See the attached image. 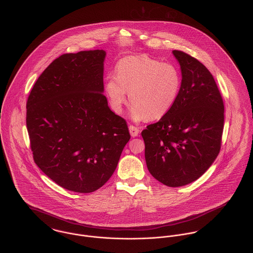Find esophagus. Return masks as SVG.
Wrapping results in <instances>:
<instances>
[{
  "label": "esophagus",
  "mask_w": 253,
  "mask_h": 253,
  "mask_svg": "<svg viewBox=\"0 0 253 253\" xmlns=\"http://www.w3.org/2000/svg\"><path fill=\"white\" fill-rule=\"evenodd\" d=\"M129 132L132 137H136L139 134V128L134 126H129Z\"/></svg>",
  "instance_id": "34e87169"
}]
</instances>
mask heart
Masks as SVG:
<instances>
[{
  "label": "heart",
  "instance_id": "heart-1",
  "mask_svg": "<svg viewBox=\"0 0 253 253\" xmlns=\"http://www.w3.org/2000/svg\"><path fill=\"white\" fill-rule=\"evenodd\" d=\"M182 85L179 69L148 55L127 56L116 66V75L105 79L104 90L112 109L121 113L127 99L132 102L130 117L158 120L174 106Z\"/></svg>",
  "mask_w": 253,
  "mask_h": 253
}]
</instances>
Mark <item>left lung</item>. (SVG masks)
Returning <instances> with one entry per match:
<instances>
[{"instance_id": "1", "label": "left lung", "mask_w": 253, "mask_h": 253, "mask_svg": "<svg viewBox=\"0 0 253 253\" xmlns=\"http://www.w3.org/2000/svg\"><path fill=\"white\" fill-rule=\"evenodd\" d=\"M182 85L171 110L141 134L152 176L171 187L200 178L215 161L221 145L224 105L207 68L188 54L174 50Z\"/></svg>"}]
</instances>
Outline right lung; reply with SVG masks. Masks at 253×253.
I'll return each mask as SVG.
<instances>
[{"mask_svg": "<svg viewBox=\"0 0 253 253\" xmlns=\"http://www.w3.org/2000/svg\"><path fill=\"white\" fill-rule=\"evenodd\" d=\"M104 50L64 54L35 83L26 124L34 161L60 186L90 193L113 175L130 134L103 94Z\"/></svg>", "mask_w": 253, "mask_h": 253, "instance_id": "obj_1", "label": "right lung"}]
</instances>
